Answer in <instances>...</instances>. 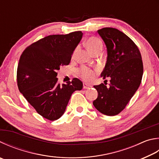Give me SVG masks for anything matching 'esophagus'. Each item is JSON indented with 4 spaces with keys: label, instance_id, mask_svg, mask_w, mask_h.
I'll list each match as a JSON object with an SVG mask.
<instances>
[{
    "label": "esophagus",
    "instance_id": "obj_1",
    "mask_svg": "<svg viewBox=\"0 0 159 159\" xmlns=\"http://www.w3.org/2000/svg\"><path fill=\"white\" fill-rule=\"evenodd\" d=\"M83 89H89V88L91 87L90 85H88L87 83H83Z\"/></svg>",
    "mask_w": 159,
    "mask_h": 159
}]
</instances>
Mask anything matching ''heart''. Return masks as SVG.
Wrapping results in <instances>:
<instances>
[{
  "instance_id": "heart-1",
  "label": "heart",
  "mask_w": 159,
  "mask_h": 159,
  "mask_svg": "<svg viewBox=\"0 0 159 159\" xmlns=\"http://www.w3.org/2000/svg\"><path fill=\"white\" fill-rule=\"evenodd\" d=\"M86 46L90 53L93 54L95 52L102 50V43L99 39L95 37H90L86 40ZM77 48L74 52V55L76 53ZM79 76L84 79L86 81H90L94 79L95 76V71L92 70L91 69L86 67H83L79 71Z\"/></svg>"
}]
</instances>
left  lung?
<instances>
[{
  "label": "left lung",
  "instance_id": "8db88e82",
  "mask_svg": "<svg viewBox=\"0 0 159 159\" xmlns=\"http://www.w3.org/2000/svg\"><path fill=\"white\" fill-rule=\"evenodd\" d=\"M107 48V60L101 74L111 77L109 87L94 85L98 97L93 105L102 114L114 116L119 114L139 88L143 74L140 52L135 43L122 32L113 28L97 30Z\"/></svg>",
  "mask_w": 159,
  "mask_h": 159
}]
</instances>
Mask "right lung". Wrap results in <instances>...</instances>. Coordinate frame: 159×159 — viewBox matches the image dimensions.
<instances>
[{
    "label": "right lung",
    "mask_w": 159,
    "mask_h": 159,
    "mask_svg": "<svg viewBox=\"0 0 159 159\" xmlns=\"http://www.w3.org/2000/svg\"><path fill=\"white\" fill-rule=\"evenodd\" d=\"M82 36L81 31L48 35L28 46L20 57L16 74L19 91L48 120L59 119L72 93L83 88V83L76 78L62 85L56 78L60 66L70 64Z\"/></svg>",
    "instance_id": "right-lung-1"
}]
</instances>
